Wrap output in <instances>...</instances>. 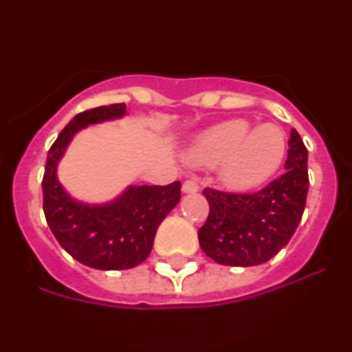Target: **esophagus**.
I'll list each match as a JSON object with an SVG mask.
<instances>
[{"mask_svg": "<svg viewBox=\"0 0 352 352\" xmlns=\"http://www.w3.org/2000/svg\"><path fill=\"white\" fill-rule=\"evenodd\" d=\"M197 190H199V185L197 182H194V179H186V182L183 183V192H185V194H195Z\"/></svg>", "mask_w": 352, "mask_h": 352, "instance_id": "obj_1", "label": "esophagus"}]
</instances>
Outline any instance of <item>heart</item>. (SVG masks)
Here are the masks:
<instances>
[{"instance_id": "obj_1", "label": "heart", "mask_w": 352, "mask_h": 352, "mask_svg": "<svg viewBox=\"0 0 352 352\" xmlns=\"http://www.w3.org/2000/svg\"><path fill=\"white\" fill-rule=\"evenodd\" d=\"M287 155L280 126L263 123L252 129L245 120H231L211 129L186 153L195 167L222 164V179L232 188H254L273 178Z\"/></svg>"}]
</instances>
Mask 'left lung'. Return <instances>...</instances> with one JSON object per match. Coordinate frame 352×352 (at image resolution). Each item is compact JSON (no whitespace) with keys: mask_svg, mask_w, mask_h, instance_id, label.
<instances>
[{"mask_svg":"<svg viewBox=\"0 0 352 352\" xmlns=\"http://www.w3.org/2000/svg\"><path fill=\"white\" fill-rule=\"evenodd\" d=\"M309 151L291 130L285 173L254 194L204 188L210 204L199 245L223 266H257L276 256L296 231L309 192Z\"/></svg>","mask_w":352,"mask_h":352,"instance_id":"8db88e82","label":"left lung"}]
</instances>
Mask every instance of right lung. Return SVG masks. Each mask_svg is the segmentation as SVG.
Returning a JSON list of instances; mask_svg holds the SVG:
<instances>
[{
	"label": "right lung",
	"instance_id": "add662e5",
	"mask_svg": "<svg viewBox=\"0 0 352 352\" xmlns=\"http://www.w3.org/2000/svg\"><path fill=\"white\" fill-rule=\"evenodd\" d=\"M125 104L77 114L51 146L42 179L43 213L58 243L95 270H129L149 256L160 222L179 203L182 183L129 186L113 203L84 204L67 194L56 176L68 142L88 125L125 116Z\"/></svg>",
	"mask_w": 352,
	"mask_h": 352
}]
</instances>
